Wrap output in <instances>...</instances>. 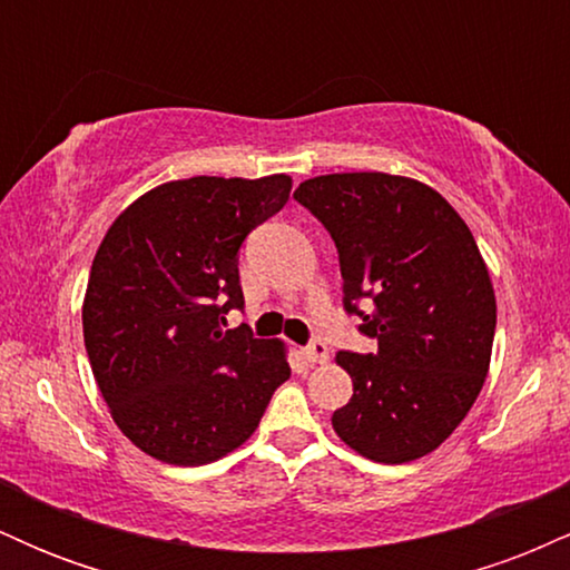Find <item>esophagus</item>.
Listing matches in <instances>:
<instances>
[{
    "mask_svg": "<svg viewBox=\"0 0 570 570\" xmlns=\"http://www.w3.org/2000/svg\"><path fill=\"white\" fill-rule=\"evenodd\" d=\"M303 356L311 364H324L330 358V348H326L324 340H313V343H307L303 348Z\"/></svg>",
    "mask_w": 570,
    "mask_h": 570,
    "instance_id": "1",
    "label": "esophagus"
}]
</instances>
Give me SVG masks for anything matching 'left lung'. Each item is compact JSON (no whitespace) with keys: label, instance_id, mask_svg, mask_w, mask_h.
<instances>
[{"label":"left lung","instance_id":"obj_1","mask_svg":"<svg viewBox=\"0 0 570 570\" xmlns=\"http://www.w3.org/2000/svg\"><path fill=\"white\" fill-rule=\"evenodd\" d=\"M294 200L332 235L345 313L377 340L375 353H337L353 396L332 426L377 463L431 453L472 410L493 351L495 294L472 230L436 189L407 176H316Z\"/></svg>","mask_w":570,"mask_h":570}]
</instances>
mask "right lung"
<instances>
[{
    "mask_svg": "<svg viewBox=\"0 0 570 570\" xmlns=\"http://www.w3.org/2000/svg\"><path fill=\"white\" fill-rule=\"evenodd\" d=\"M286 174L166 181L112 222L82 305L94 377L136 448L203 466L240 448L289 381L284 343L222 330L244 305L238 248L289 200Z\"/></svg>",
    "mask_w": 570,
    "mask_h": 570,
    "instance_id": "1",
    "label": "right lung"
}]
</instances>
